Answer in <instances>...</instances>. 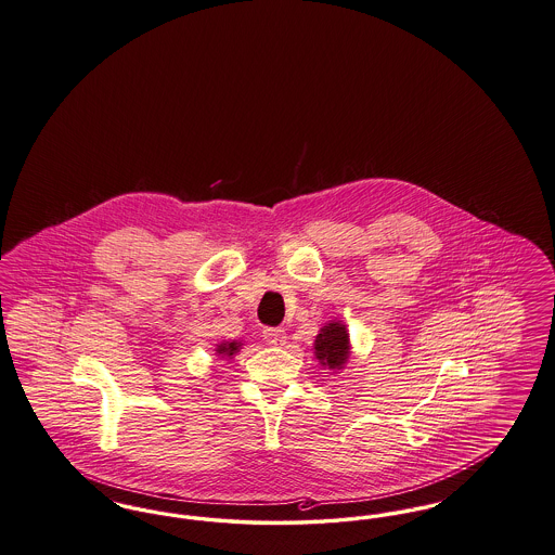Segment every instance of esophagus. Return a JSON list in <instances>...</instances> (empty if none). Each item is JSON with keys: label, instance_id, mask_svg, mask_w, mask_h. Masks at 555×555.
I'll list each match as a JSON object with an SVG mask.
<instances>
[{"label": "esophagus", "instance_id": "obj_1", "mask_svg": "<svg viewBox=\"0 0 555 555\" xmlns=\"http://www.w3.org/2000/svg\"><path fill=\"white\" fill-rule=\"evenodd\" d=\"M262 336L270 347H283L287 343V333L283 328H264Z\"/></svg>", "mask_w": 555, "mask_h": 555}]
</instances>
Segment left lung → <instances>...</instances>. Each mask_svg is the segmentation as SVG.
Here are the masks:
<instances>
[{
  "label": "left lung",
  "instance_id": "obj_1",
  "mask_svg": "<svg viewBox=\"0 0 555 555\" xmlns=\"http://www.w3.org/2000/svg\"><path fill=\"white\" fill-rule=\"evenodd\" d=\"M313 356L324 370L340 372L351 357V338L343 320L324 324L313 340Z\"/></svg>",
  "mask_w": 555,
  "mask_h": 555
}]
</instances>
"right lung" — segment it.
Instances as JSON below:
<instances>
[{
    "instance_id": "add662e5",
    "label": "right lung",
    "mask_w": 555,
    "mask_h": 555,
    "mask_svg": "<svg viewBox=\"0 0 555 555\" xmlns=\"http://www.w3.org/2000/svg\"><path fill=\"white\" fill-rule=\"evenodd\" d=\"M242 347H244V343H240V340H222V343L217 345L215 351H217V356L222 357V359H224V357H227V359H233L235 353H240Z\"/></svg>"
}]
</instances>
